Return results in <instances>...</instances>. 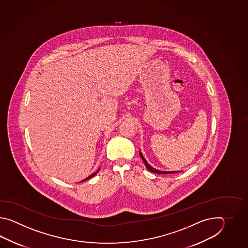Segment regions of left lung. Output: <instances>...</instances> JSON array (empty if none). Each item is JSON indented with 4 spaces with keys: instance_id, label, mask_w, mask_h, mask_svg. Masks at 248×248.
<instances>
[{
    "instance_id": "left-lung-1",
    "label": "left lung",
    "mask_w": 248,
    "mask_h": 248,
    "mask_svg": "<svg viewBox=\"0 0 248 248\" xmlns=\"http://www.w3.org/2000/svg\"><path fill=\"white\" fill-rule=\"evenodd\" d=\"M139 154H140V156H141V158H142V161H143L144 164H145L146 169H147L149 171L153 172V173H155V174H174V173H178V172H180V171H162V170H158V169H154V168H153L152 166H150V165L148 164L147 161H146V159L144 158V157H143V155H142L141 152H139Z\"/></svg>"
}]
</instances>
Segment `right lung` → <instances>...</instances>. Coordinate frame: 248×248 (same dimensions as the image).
Returning <instances> with one entry per match:
<instances>
[{"label":"right lung","mask_w":248,"mask_h":248,"mask_svg":"<svg viewBox=\"0 0 248 248\" xmlns=\"http://www.w3.org/2000/svg\"><path fill=\"white\" fill-rule=\"evenodd\" d=\"M99 169H100V168H99V169H97V170H96V171H95V173H93V174H90V176H88V177H87V178H86V179L82 180V181H81V182H80V183H82V182H85V181H87V180L90 179V178H91V177H93V176H95V174H97V172H98V171H99Z\"/></svg>","instance_id":"obj_1"}]
</instances>
